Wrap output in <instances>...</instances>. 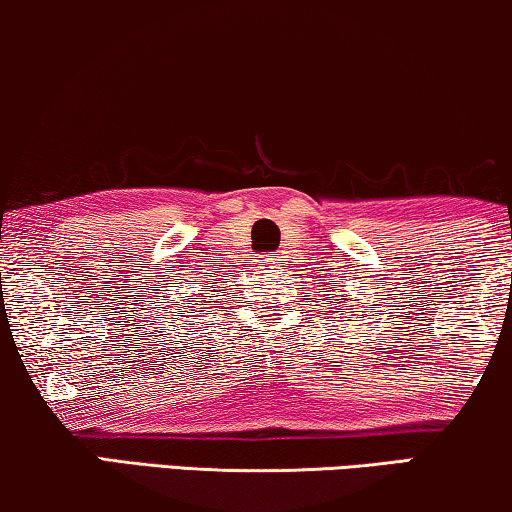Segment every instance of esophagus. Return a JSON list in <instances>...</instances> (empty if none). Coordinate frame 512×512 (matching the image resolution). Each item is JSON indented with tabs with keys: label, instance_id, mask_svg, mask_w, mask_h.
<instances>
[{
	"label": "esophagus",
	"instance_id": "obj_1",
	"mask_svg": "<svg viewBox=\"0 0 512 512\" xmlns=\"http://www.w3.org/2000/svg\"><path fill=\"white\" fill-rule=\"evenodd\" d=\"M262 262H266V264H271V262H273V259H269V257H266V259H262Z\"/></svg>",
	"mask_w": 512,
	"mask_h": 512
}]
</instances>
